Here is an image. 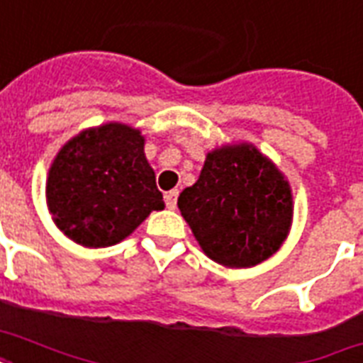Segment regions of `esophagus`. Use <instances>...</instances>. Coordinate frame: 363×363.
Segmentation results:
<instances>
[{"label": "esophagus", "mask_w": 363, "mask_h": 363, "mask_svg": "<svg viewBox=\"0 0 363 363\" xmlns=\"http://www.w3.org/2000/svg\"><path fill=\"white\" fill-rule=\"evenodd\" d=\"M177 198H179V192H177V190H171V192L165 194V205H167V209H175Z\"/></svg>", "instance_id": "1"}]
</instances>
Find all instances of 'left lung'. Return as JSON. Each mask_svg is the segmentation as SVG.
Segmentation results:
<instances>
[{
	"mask_svg": "<svg viewBox=\"0 0 363 363\" xmlns=\"http://www.w3.org/2000/svg\"><path fill=\"white\" fill-rule=\"evenodd\" d=\"M177 205L203 252L226 267L269 258L292 222L288 182L252 145L207 154L198 182L182 190Z\"/></svg>",
	"mask_w": 363,
	"mask_h": 363,
	"instance_id": "left-lung-1",
	"label": "left lung"
}]
</instances>
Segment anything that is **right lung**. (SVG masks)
Instances as JSON below:
<instances>
[{
  "mask_svg": "<svg viewBox=\"0 0 363 363\" xmlns=\"http://www.w3.org/2000/svg\"><path fill=\"white\" fill-rule=\"evenodd\" d=\"M141 131L105 124L73 137L48 171L56 226L82 247H111L165 207Z\"/></svg>",
  "mask_w": 363,
  "mask_h": 363,
  "instance_id": "obj_1",
  "label": "right lung"
}]
</instances>
